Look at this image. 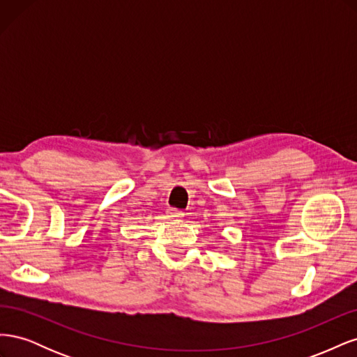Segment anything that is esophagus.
<instances>
[{
	"mask_svg": "<svg viewBox=\"0 0 357 357\" xmlns=\"http://www.w3.org/2000/svg\"><path fill=\"white\" fill-rule=\"evenodd\" d=\"M167 213H168V218H172V219L183 218V211H180L177 208H169Z\"/></svg>",
	"mask_w": 357,
	"mask_h": 357,
	"instance_id": "obj_1",
	"label": "esophagus"
}]
</instances>
